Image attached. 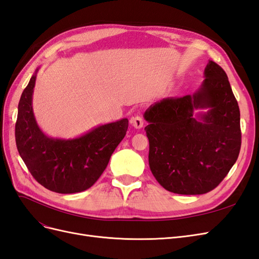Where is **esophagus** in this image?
I'll return each mask as SVG.
<instances>
[{"label":"esophagus","mask_w":259,"mask_h":259,"mask_svg":"<svg viewBox=\"0 0 259 259\" xmlns=\"http://www.w3.org/2000/svg\"><path fill=\"white\" fill-rule=\"evenodd\" d=\"M131 123H132L133 126H134V127L137 128V130L144 127V120H143L142 116H138V115H137V116L132 117V119H131Z\"/></svg>","instance_id":"1"}]
</instances>
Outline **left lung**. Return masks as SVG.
I'll return each instance as SVG.
<instances>
[{
    "mask_svg": "<svg viewBox=\"0 0 259 259\" xmlns=\"http://www.w3.org/2000/svg\"><path fill=\"white\" fill-rule=\"evenodd\" d=\"M192 95L163 98L144 116L149 166L167 191L203 194L229 173L241 148L240 110L228 76L208 60Z\"/></svg>",
    "mask_w": 259,
    "mask_h": 259,
    "instance_id": "1",
    "label": "left lung"
}]
</instances>
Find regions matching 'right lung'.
I'll use <instances>...</instances> for the list:
<instances>
[{
  "mask_svg": "<svg viewBox=\"0 0 259 259\" xmlns=\"http://www.w3.org/2000/svg\"><path fill=\"white\" fill-rule=\"evenodd\" d=\"M37 68L18 104L15 137L18 152L38 184L57 193L89 189L104 173L128 127L126 117L101 124L74 138L50 137L35 120L32 97Z\"/></svg>",
  "mask_w": 259,
  "mask_h": 259,
  "instance_id": "obj_1",
  "label": "right lung"
}]
</instances>
